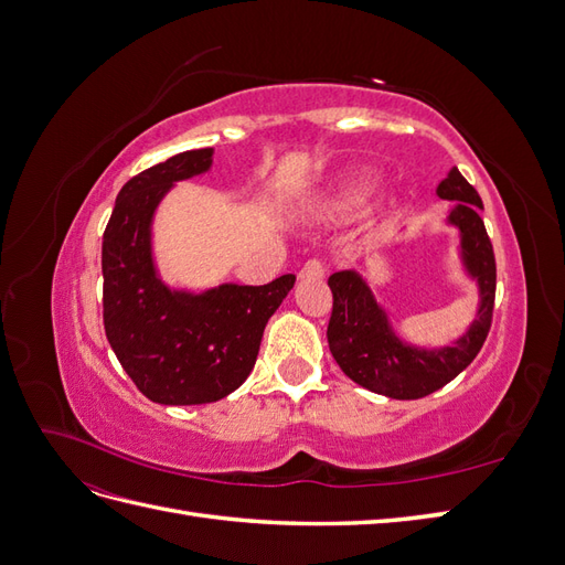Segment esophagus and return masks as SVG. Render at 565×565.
<instances>
[{
  "label": "esophagus",
  "instance_id": "obj_1",
  "mask_svg": "<svg viewBox=\"0 0 565 565\" xmlns=\"http://www.w3.org/2000/svg\"><path fill=\"white\" fill-rule=\"evenodd\" d=\"M324 270H328V268H324V264L320 259H311V262H306L301 266L299 278L301 280H320L324 276Z\"/></svg>",
  "mask_w": 565,
  "mask_h": 565
}]
</instances>
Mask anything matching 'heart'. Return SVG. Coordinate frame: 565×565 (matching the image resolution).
<instances>
[{
    "label": "heart",
    "mask_w": 565,
    "mask_h": 565,
    "mask_svg": "<svg viewBox=\"0 0 565 565\" xmlns=\"http://www.w3.org/2000/svg\"><path fill=\"white\" fill-rule=\"evenodd\" d=\"M370 191H372V181H370L367 177H363V179H358V181L349 183V185L344 188V191H341L337 204H339V207H349V204L361 202Z\"/></svg>",
    "instance_id": "heart-1"
}]
</instances>
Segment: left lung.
Listing matches in <instances>:
<instances>
[{
	"label": "left lung",
	"mask_w": 565,
	"mask_h": 565,
	"mask_svg": "<svg viewBox=\"0 0 565 565\" xmlns=\"http://www.w3.org/2000/svg\"><path fill=\"white\" fill-rule=\"evenodd\" d=\"M436 193L455 202L448 224L459 228L461 264L478 282V295H481L476 320L452 347L419 349L405 344L393 332L386 311L355 270L332 273L328 280L334 299L328 344L337 365L355 384L396 401H417L452 382L481 351L492 322L498 268L481 218L483 202L457 167L450 169L448 179L438 183Z\"/></svg>",
	"instance_id": "1"
}]
</instances>
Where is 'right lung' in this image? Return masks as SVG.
<instances>
[{
	"mask_svg": "<svg viewBox=\"0 0 565 565\" xmlns=\"http://www.w3.org/2000/svg\"><path fill=\"white\" fill-rule=\"evenodd\" d=\"M212 156V148L185 150L129 179L104 233L106 337L136 388L162 405L214 403L241 386L268 318L297 280L287 273L259 287L226 282L191 295L158 278L152 214L177 181L207 172Z\"/></svg>",
	"mask_w": 565,
	"mask_h": 565,
	"instance_id": "right-lung-1",
	"label": "right lung"
}]
</instances>
